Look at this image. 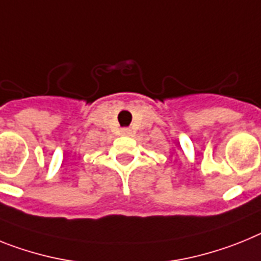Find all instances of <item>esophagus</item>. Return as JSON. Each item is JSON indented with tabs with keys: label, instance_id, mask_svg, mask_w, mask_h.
<instances>
[{
	"label": "esophagus",
	"instance_id": "obj_1",
	"mask_svg": "<svg viewBox=\"0 0 261 261\" xmlns=\"http://www.w3.org/2000/svg\"><path fill=\"white\" fill-rule=\"evenodd\" d=\"M122 133H124V135H130V129H128V128L122 129Z\"/></svg>",
	"mask_w": 261,
	"mask_h": 261
}]
</instances>
